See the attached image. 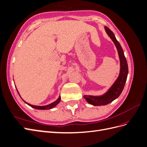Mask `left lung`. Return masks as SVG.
<instances>
[{"mask_svg":"<svg viewBox=\"0 0 147 147\" xmlns=\"http://www.w3.org/2000/svg\"><path fill=\"white\" fill-rule=\"evenodd\" d=\"M106 33L112 39L116 47L120 62V70L118 78L111 87L104 94L100 96L84 95L83 97L88 103L95 106L105 105L117 99L121 94L125 83L128 74V66L127 61L124 55V51L118 41L115 37L114 34L109 28L105 26Z\"/></svg>","mask_w":147,"mask_h":147,"instance_id":"8db88e82","label":"left lung"}]
</instances>
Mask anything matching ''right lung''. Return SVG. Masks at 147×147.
<instances>
[{"label":"right lung","instance_id":"1","mask_svg":"<svg viewBox=\"0 0 147 147\" xmlns=\"http://www.w3.org/2000/svg\"><path fill=\"white\" fill-rule=\"evenodd\" d=\"M16 90H17V91H18L17 89H16ZM18 94H19V92H18ZM19 95H20V94H19ZM20 97H21V96H20ZM23 100L25 102L26 104H27L28 105H29L30 107H32V108H34V109H38V110H49V109H53V108H54L55 107H56L57 104H58L59 103V102L61 101V96H59V97H58V99H57L56 100H55V102H52V103H51V104H48V105H43V106H38V105H31V104L28 103V102H25L24 100Z\"/></svg>","mask_w":147,"mask_h":147}]
</instances>
